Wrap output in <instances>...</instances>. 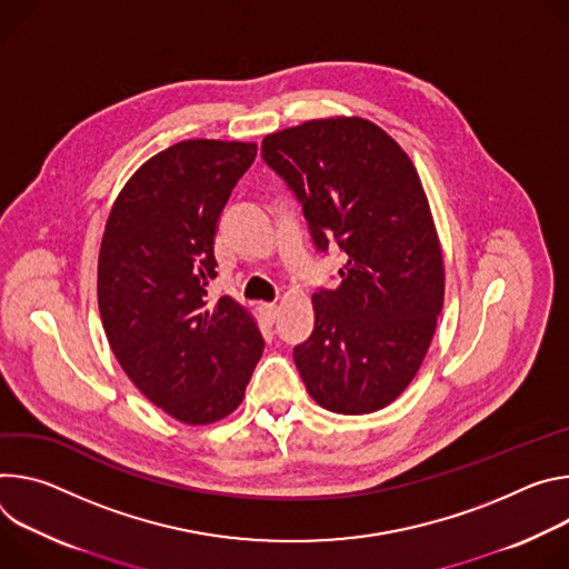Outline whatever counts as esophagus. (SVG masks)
Masks as SVG:
<instances>
[{"mask_svg":"<svg viewBox=\"0 0 569 569\" xmlns=\"http://www.w3.org/2000/svg\"><path fill=\"white\" fill-rule=\"evenodd\" d=\"M260 317L264 321V326H273L278 319V307L276 305H260Z\"/></svg>","mask_w":569,"mask_h":569,"instance_id":"1","label":"esophagus"}]
</instances>
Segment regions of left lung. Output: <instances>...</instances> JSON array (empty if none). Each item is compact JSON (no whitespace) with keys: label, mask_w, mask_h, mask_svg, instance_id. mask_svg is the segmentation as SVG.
<instances>
[{"label":"left lung","mask_w":569,"mask_h":569,"mask_svg":"<svg viewBox=\"0 0 569 569\" xmlns=\"http://www.w3.org/2000/svg\"><path fill=\"white\" fill-rule=\"evenodd\" d=\"M302 203L319 250L348 256L341 284L311 296L313 332L293 348L307 393L335 413H372L416 377L446 267L429 201L405 149L363 117L309 119L262 140Z\"/></svg>","instance_id":"1"}]
</instances>
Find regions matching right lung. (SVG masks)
<instances>
[{
  "instance_id": "1",
  "label": "right lung",
  "mask_w": 569,
  "mask_h": 569,
  "mask_svg": "<svg viewBox=\"0 0 569 569\" xmlns=\"http://www.w3.org/2000/svg\"><path fill=\"white\" fill-rule=\"evenodd\" d=\"M256 142L182 140L149 158L106 221L97 298L108 343L131 382L171 418L210 425L243 400L264 339L217 278L214 234Z\"/></svg>"
}]
</instances>
